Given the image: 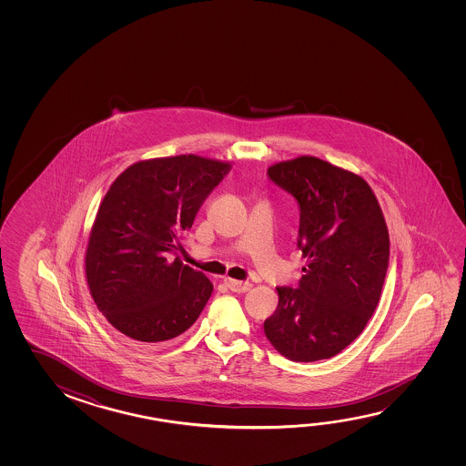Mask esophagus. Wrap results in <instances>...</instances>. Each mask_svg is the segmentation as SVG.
Returning <instances> with one entry per match:
<instances>
[{"instance_id":"34e87169","label":"esophagus","mask_w":466,"mask_h":466,"mask_svg":"<svg viewBox=\"0 0 466 466\" xmlns=\"http://www.w3.org/2000/svg\"><path fill=\"white\" fill-rule=\"evenodd\" d=\"M226 284L232 292H247V290L252 289V284L248 281H237V279H226Z\"/></svg>"}]
</instances>
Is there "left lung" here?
Masks as SVG:
<instances>
[{
	"instance_id": "8db88e82",
	"label": "left lung",
	"mask_w": 466,
	"mask_h": 466,
	"mask_svg": "<svg viewBox=\"0 0 466 466\" xmlns=\"http://www.w3.org/2000/svg\"><path fill=\"white\" fill-rule=\"evenodd\" d=\"M268 177L298 201L307 267L298 288H278L265 335L294 362L333 358L362 333L380 300L390 258L380 205L362 177L312 156L275 164Z\"/></svg>"
}]
</instances>
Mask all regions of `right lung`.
Listing matches in <instances>:
<instances>
[{"label":"right lung","instance_id":"1","mask_svg":"<svg viewBox=\"0 0 466 466\" xmlns=\"http://www.w3.org/2000/svg\"><path fill=\"white\" fill-rule=\"evenodd\" d=\"M229 168L193 154L141 160L102 199L86 252L87 284L102 315L139 346L182 335L211 298V281L177 250Z\"/></svg>","mask_w":466,"mask_h":466}]
</instances>
